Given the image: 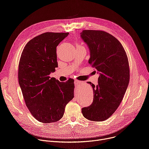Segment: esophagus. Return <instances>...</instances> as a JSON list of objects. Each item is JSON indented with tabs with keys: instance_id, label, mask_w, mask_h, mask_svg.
Wrapping results in <instances>:
<instances>
[{
	"instance_id": "34e87169",
	"label": "esophagus",
	"mask_w": 149,
	"mask_h": 149,
	"mask_svg": "<svg viewBox=\"0 0 149 149\" xmlns=\"http://www.w3.org/2000/svg\"><path fill=\"white\" fill-rule=\"evenodd\" d=\"M75 86H77V87H81L82 86V82L81 81L75 80Z\"/></svg>"
}]
</instances>
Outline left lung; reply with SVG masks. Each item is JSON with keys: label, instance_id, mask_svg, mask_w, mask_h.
Here are the masks:
<instances>
[{"label": "left lung", "instance_id": "1", "mask_svg": "<svg viewBox=\"0 0 149 149\" xmlns=\"http://www.w3.org/2000/svg\"><path fill=\"white\" fill-rule=\"evenodd\" d=\"M81 37L90 51L89 63L100 74L97 86L88 82L93 88L94 99L90 106L82 109V113L89 120L102 121L117 110L128 87V58L119 40L108 32L84 30Z\"/></svg>", "mask_w": 149, "mask_h": 149}]
</instances>
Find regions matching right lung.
Masks as SVG:
<instances>
[{
    "instance_id": "obj_1",
    "label": "right lung",
    "mask_w": 149,
    "mask_h": 149,
    "mask_svg": "<svg viewBox=\"0 0 149 149\" xmlns=\"http://www.w3.org/2000/svg\"><path fill=\"white\" fill-rule=\"evenodd\" d=\"M69 33L45 32L25 45L19 63L18 80L33 117L43 123L59 121L74 98V80L60 82L49 74L58 67L56 47Z\"/></svg>"
}]
</instances>
